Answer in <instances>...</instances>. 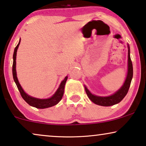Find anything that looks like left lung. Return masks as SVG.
I'll return each instance as SVG.
<instances>
[{
  "instance_id": "left-lung-1",
  "label": "left lung",
  "mask_w": 146,
  "mask_h": 146,
  "mask_svg": "<svg viewBox=\"0 0 146 146\" xmlns=\"http://www.w3.org/2000/svg\"><path fill=\"white\" fill-rule=\"evenodd\" d=\"M127 48H128V54H127V72L126 78H125V82L120 88L118 90L115 92L114 94L108 96H99L92 94L87 87L84 86L86 92L87 94L88 97L90 100L96 104L102 106H110L115 104H117L122 100L123 98L127 94L128 90L130 86V84L133 77V66L130 58V49L129 46L127 44Z\"/></svg>"
}]
</instances>
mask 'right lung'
Returning a JSON list of instances; mask_svg holds the SVG:
<instances>
[{
    "label": "right lung",
    "mask_w": 146,
    "mask_h": 146,
    "mask_svg": "<svg viewBox=\"0 0 146 146\" xmlns=\"http://www.w3.org/2000/svg\"><path fill=\"white\" fill-rule=\"evenodd\" d=\"M20 42H21V39H20L19 42L17 46L15 48V51H14L13 54V79L15 82L17 84V86L19 89V90L21 93V96L23 97V98L25 100V102L29 104L31 106L36 108L38 109H44V108H50L53 106L56 105L61 100L62 98L64 92V87L66 82L68 79V76L65 77V78L61 82L58 88L57 89V90L56 91V92L50 98L46 99H40L37 98H35L27 94V93L24 91L23 88L20 84L19 80L17 78V70H16V59H17V50L19 48Z\"/></svg>",
    "instance_id": "obj_1"
}]
</instances>
